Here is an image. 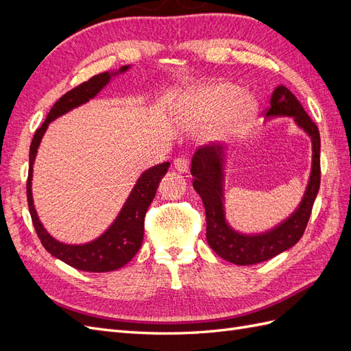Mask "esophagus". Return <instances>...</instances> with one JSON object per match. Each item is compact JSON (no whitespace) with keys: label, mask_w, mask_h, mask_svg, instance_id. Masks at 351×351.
<instances>
[{"label":"esophagus","mask_w":351,"mask_h":351,"mask_svg":"<svg viewBox=\"0 0 351 351\" xmlns=\"http://www.w3.org/2000/svg\"><path fill=\"white\" fill-rule=\"evenodd\" d=\"M174 168L176 171L180 174H186L189 171V161L186 158H176L174 159Z\"/></svg>","instance_id":"esophagus-1"}]
</instances>
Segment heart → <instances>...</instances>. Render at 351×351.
Returning <instances> with one entry per match:
<instances>
[{"label": "heart", "instance_id": "1", "mask_svg": "<svg viewBox=\"0 0 351 351\" xmlns=\"http://www.w3.org/2000/svg\"><path fill=\"white\" fill-rule=\"evenodd\" d=\"M239 93V88L228 82L200 84L180 101L178 119L186 124L214 121L212 133L218 139L237 136L249 129L259 111L256 99Z\"/></svg>", "mask_w": 351, "mask_h": 351}]
</instances>
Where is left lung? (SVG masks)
<instances>
[{
  "instance_id": "left-lung-1",
  "label": "left lung",
  "mask_w": 351,
  "mask_h": 351,
  "mask_svg": "<svg viewBox=\"0 0 351 351\" xmlns=\"http://www.w3.org/2000/svg\"><path fill=\"white\" fill-rule=\"evenodd\" d=\"M291 117L312 142V168L309 182L300 204L291 214L272 228L262 232H241L230 226L226 217V164L228 147L221 145L202 146L192 158L190 173L193 189L205 205L206 240L218 256L231 263L254 265L268 261L299 241L309 221L313 202L321 184V136L316 124L306 114L302 104L284 84L275 88L271 95V107L267 119Z\"/></svg>"
}]
</instances>
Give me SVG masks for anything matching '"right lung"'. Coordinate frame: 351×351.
I'll use <instances>...</instances> for the list:
<instances>
[{
  "label": "right lung",
  "instance_id": "add662e5",
  "mask_svg": "<svg viewBox=\"0 0 351 351\" xmlns=\"http://www.w3.org/2000/svg\"><path fill=\"white\" fill-rule=\"evenodd\" d=\"M130 66H123L117 71H105L97 76L90 77L88 82L79 84L77 88L67 92L54 104L47 120L36 130L34 141L30 143L29 152V176H27V205L32 217V222L36 230V234L44 246L52 256L62 261L70 267L86 271V272H110L123 268L129 263L134 254L139 252L143 240L145 230V214L149 208L151 202L155 197L156 189L161 178L167 174L169 162H162L151 167L141 174L133 186L129 197L125 199L119 215L115 217L112 224L105 230L102 234L92 241L82 244H69L52 237L47 228L42 224L34 204V195H32V178H34V164L39 145L42 142L48 125L51 121L57 120L58 117L67 114L69 111L80 107V105L89 102L107 86L112 77L125 73Z\"/></svg>",
  "mask_w": 351,
  "mask_h": 351
}]
</instances>
